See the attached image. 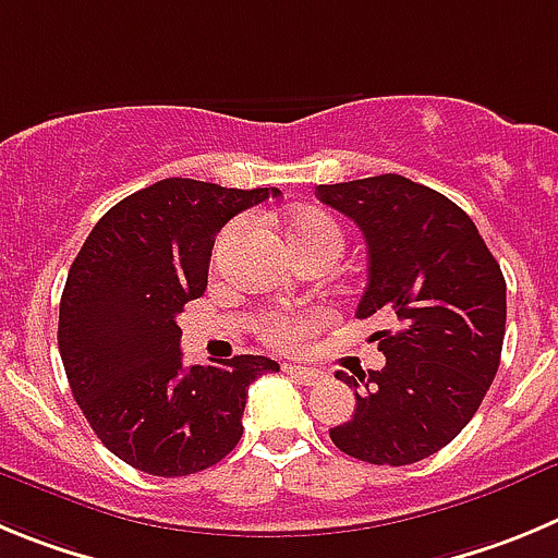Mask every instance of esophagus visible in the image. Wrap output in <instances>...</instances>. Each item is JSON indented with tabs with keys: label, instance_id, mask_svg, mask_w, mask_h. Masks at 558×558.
Listing matches in <instances>:
<instances>
[{
	"label": "esophagus",
	"instance_id": "esophagus-1",
	"mask_svg": "<svg viewBox=\"0 0 558 558\" xmlns=\"http://www.w3.org/2000/svg\"><path fill=\"white\" fill-rule=\"evenodd\" d=\"M286 373L294 375V378H298L303 386H314L325 378L319 369H311V366H300V364H289L286 366Z\"/></svg>",
	"mask_w": 558,
	"mask_h": 558
}]
</instances>
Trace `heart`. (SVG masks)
<instances>
[{
  "mask_svg": "<svg viewBox=\"0 0 558 558\" xmlns=\"http://www.w3.org/2000/svg\"><path fill=\"white\" fill-rule=\"evenodd\" d=\"M233 230H239V225H233L230 233ZM283 233L289 247L298 255L311 253V250H330L336 255L341 253V228L319 208L291 210L283 222ZM325 319H328V311L323 308L269 311L258 319V333L272 348H298L323 328Z\"/></svg>",
  "mask_w": 558,
  "mask_h": 558,
  "instance_id": "b5f03b06",
  "label": "heart"
}]
</instances>
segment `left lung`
Here are the masks:
<instances>
[{
  "instance_id": "left-lung-1",
  "label": "left lung",
  "mask_w": 558,
  "mask_h": 558,
  "mask_svg": "<svg viewBox=\"0 0 558 558\" xmlns=\"http://www.w3.org/2000/svg\"><path fill=\"white\" fill-rule=\"evenodd\" d=\"M314 194L366 239L355 316L398 323L373 336L384 369L336 373L355 389V414L330 428V439L369 464H414L461 434L495 380L506 333L504 272L459 205L403 174L316 185Z\"/></svg>"
}]
</instances>
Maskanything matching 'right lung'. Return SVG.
<instances>
[{
  "instance_id": "add662e5",
  "label": "right lung",
  "mask_w": 558,
  "mask_h": 558,
  "mask_svg": "<svg viewBox=\"0 0 558 558\" xmlns=\"http://www.w3.org/2000/svg\"><path fill=\"white\" fill-rule=\"evenodd\" d=\"M278 189L167 178L94 225L60 298L58 348L72 395L105 448L142 473L180 478L242 439L247 386L278 373L267 355L185 369L174 316L208 286L217 233Z\"/></svg>"
}]
</instances>
